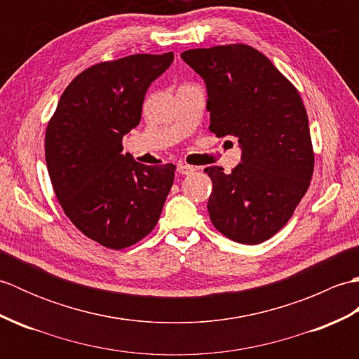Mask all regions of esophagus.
<instances>
[{"instance_id":"34e87169","label":"esophagus","mask_w":359,"mask_h":359,"mask_svg":"<svg viewBox=\"0 0 359 359\" xmlns=\"http://www.w3.org/2000/svg\"><path fill=\"white\" fill-rule=\"evenodd\" d=\"M177 171H179V174L185 175V174H191V172H194V171H196V168H194V166H191V165H187V163H179V165H177Z\"/></svg>"}]
</instances>
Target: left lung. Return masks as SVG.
<instances>
[{
    "label": "left lung",
    "mask_w": 359,
    "mask_h": 359,
    "mask_svg": "<svg viewBox=\"0 0 359 359\" xmlns=\"http://www.w3.org/2000/svg\"><path fill=\"white\" fill-rule=\"evenodd\" d=\"M207 83L217 137H238L242 163L225 174L208 166V212L228 239L256 245L273 238L306 196L315 168L309 116L294 85L248 44L182 53Z\"/></svg>",
    "instance_id": "obj_1"
}]
</instances>
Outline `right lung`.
Masks as SVG:
<instances>
[{
    "mask_svg": "<svg viewBox=\"0 0 359 359\" xmlns=\"http://www.w3.org/2000/svg\"><path fill=\"white\" fill-rule=\"evenodd\" d=\"M172 52L135 53L88 67L65 89L44 137L53 193L65 215L100 245L123 250L154 230L175 166L142 165L121 154L140 123L149 85Z\"/></svg>",
    "mask_w": 359,
    "mask_h": 359,
    "instance_id": "add662e5",
    "label": "right lung"
}]
</instances>
